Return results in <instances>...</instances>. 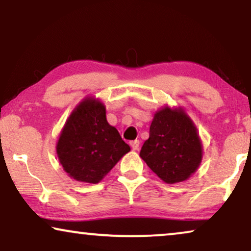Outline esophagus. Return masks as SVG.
Instances as JSON below:
<instances>
[{"mask_svg": "<svg viewBox=\"0 0 251 251\" xmlns=\"http://www.w3.org/2000/svg\"><path fill=\"white\" fill-rule=\"evenodd\" d=\"M129 146L132 147V149H133V150H139V147H140V141H139V140L130 141V142H129Z\"/></svg>", "mask_w": 251, "mask_h": 251, "instance_id": "obj_1", "label": "esophagus"}]
</instances>
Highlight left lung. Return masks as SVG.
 Masks as SVG:
<instances>
[{"label":"left lung","mask_w":251,"mask_h":251,"mask_svg":"<svg viewBox=\"0 0 251 251\" xmlns=\"http://www.w3.org/2000/svg\"><path fill=\"white\" fill-rule=\"evenodd\" d=\"M140 157L168 184L188 179L202 159L197 127L182 108H161L153 116Z\"/></svg>","instance_id":"left-lung-1"}]
</instances>
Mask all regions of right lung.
I'll list each match as a JSON object with an SVG mask.
<instances>
[{
    "instance_id": "right-lung-1",
    "label": "right lung",
    "mask_w": 251,
    "mask_h": 251,
    "mask_svg": "<svg viewBox=\"0 0 251 251\" xmlns=\"http://www.w3.org/2000/svg\"><path fill=\"white\" fill-rule=\"evenodd\" d=\"M130 148L105 117L104 104L86 98L74 109L60 134L56 154L70 177L97 184Z\"/></svg>"
}]
</instances>
